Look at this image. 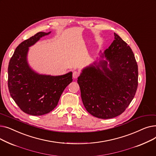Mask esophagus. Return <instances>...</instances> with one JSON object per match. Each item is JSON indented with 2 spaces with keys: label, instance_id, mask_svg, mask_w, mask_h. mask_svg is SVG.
Returning <instances> with one entry per match:
<instances>
[{
  "label": "esophagus",
  "instance_id": "1",
  "mask_svg": "<svg viewBox=\"0 0 156 156\" xmlns=\"http://www.w3.org/2000/svg\"><path fill=\"white\" fill-rule=\"evenodd\" d=\"M80 75V73L78 71H74L73 73V78L76 79Z\"/></svg>",
  "mask_w": 156,
  "mask_h": 156
}]
</instances>
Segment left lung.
Segmentation results:
<instances>
[{
	"label": "left lung",
	"instance_id": "1",
	"mask_svg": "<svg viewBox=\"0 0 156 156\" xmlns=\"http://www.w3.org/2000/svg\"><path fill=\"white\" fill-rule=\"evenodd\" d=\"M114 34L112 43L104 51L111 69L107 61H101L96 66L84 69L78 78L86 110L101 119L113 118L123 112L138 87V65L134 54L123 40Z\"/></svg>",
	"mask_w": 156,
	"mask_h": 156
}]
</instances>
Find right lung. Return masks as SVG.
I'll use <instances>...</instances> for the list:
<instances>
[{"label":"right lung","instance_id":"obj_1","mask_svg":"<svg viewBox=\"0 0 156 156\" xmlns=\"http://www.w3.org/2000/svg\"><path fill=\"white\" fill-rule=\"evenodd\" d=\"M51 32H38L21 42L8 66V88L18 107L28 114L41 116L57 106L64 90L72 82V73L61 76L40 75L32 71L27 61L28 47Z\"/></svg>","mask_w":156,"mask_h":156}]
</instances>
